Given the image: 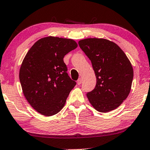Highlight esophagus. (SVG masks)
<instances>
[{"label": "esophagus", "instance_id": "1", "mask_svg": "<svg viewBox=\"0 0 150 150\" xmlns=\"http://www.w3.org/2000/svg\"><path fill=\"white\" fill-rule=\"evenodd\" d=\"M81 82H82V79L81 78H79V79H78V80H77V84L78 85H81Z\"/></svg>", "mask_w": 150, "mask_h": 150}]
</instances>
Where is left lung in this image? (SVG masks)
<instances>
[{"instance_id": "obj_1", "label": "left lung", "mask_w": 150, "mask_h": 150, "mask_svg": "<svg viewBox=\"0 0 150 150\" xmlns=\"http://www.w3.org/2000/svg\"><path fill=\"white\" fill-rule=\"evenodd\" d=\"M79 45L91 61L96 85L87 93L97 111L107 113L118 108L129 95L134 70L126 54L115 42L104 39L81 40Z\"/></svg>"}]
</instances>
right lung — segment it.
<instances>
[{
    "instance_id": "1",
    "label": "right lung",
    "mask_w": 150,
    "mask_h": 150,
    "mask_svg": "<svg viewBox=\"0 0 150 150\" xmlns=\"http://www.w3.org/2000/svg\"><path fill=\"white\" fill-rule=\"evenodd\" d=\"M77 47L72 39L48 37L37 41L26 54L19 71L21 87L30 105L42 115L59 112L75 86L63 58Z\"/></svg>"
}]
</instances>
